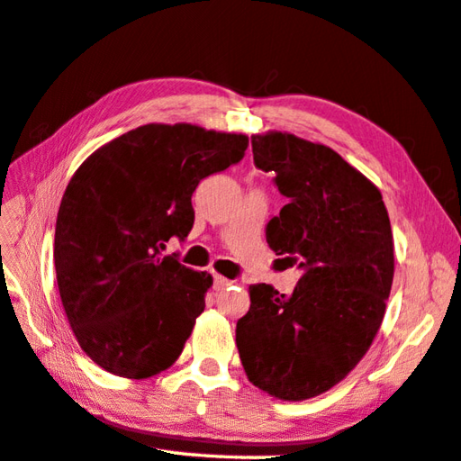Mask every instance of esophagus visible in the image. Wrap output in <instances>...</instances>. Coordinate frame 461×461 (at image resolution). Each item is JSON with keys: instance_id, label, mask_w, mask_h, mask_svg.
<instances>
[{"instance_id": "34e87169", "label": "esophagus", "mask_w": 461, "mask_h": 461, "mask_svg": "<svg viewBox=\"0 0 461 461\" xmlns=\"http://www.w3.org/2000/svg\"><path fill=\"white\" fill-rule=\"evenodd\" d=\"M230 284H233V282H231V280H228V278H223V276H220V274L215 276V290H223V288H228Z\"/></svg>"}]
</instances>
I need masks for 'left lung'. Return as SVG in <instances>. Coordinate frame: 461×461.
<instances>
[{"label": "left lung", "mask_w": 461, "mask_h": 461, "mask_svg": "<svg viewBox=\"0 0 461 461\" xmlns=\"http://www.w3.org/2000/svg\"><path fill=\"white\" fill-rule=\"evenodd\" d=\"M258 169L288 203L266 225L276 256L303 270L292 296L249 286L236 345L249 383L282 401L332 389L381 329L395 272L381 191L337 150L290 132L252 135Z\"/></svg>", "instance_id": "obj_1"}]
</instances>
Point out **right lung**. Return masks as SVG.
<instances>
[{
	"mask_svg": "<svg viewBox=\"0 0 461 461\" xmlns=\"http://www.w3.org/2000/svg\"><path fill=\"white\" fill-rule=\"evenodd\" d=\"M246 149V135L153 122L72 175L56 220V280L74 337L104 371L149 379L179 358L213 278L163 249L194 228L199 181Z\"/></svg>",
	"mask_w": 461,
	"mask_h": 461,
	"instance_id": "obj_1",
	"label": "right lung"
}]
</instances>
